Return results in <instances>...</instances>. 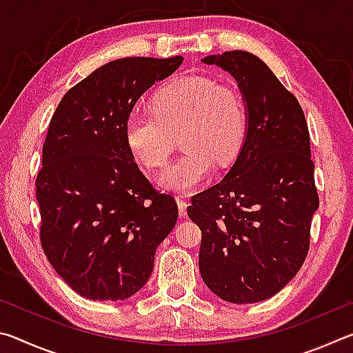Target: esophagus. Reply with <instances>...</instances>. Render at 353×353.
Wrapping results in <instances>:
<instances>
[{
	"label": "esophagus",
	"instance_id": "34e87169",
	"mask_svg": "<svg viewBox=\"0 0 353 353\" xmlns=\"http://www.w3.org/2000/svg\"><path fill=\"white\" fill-rule=\"evenodd\" d=\"M176 202H177V207H179V216L185 218L187 216V207H188V202L185 201L183 196H176Z\"/></svg>",
	"mask_w": 353,
	"mask_h": 353
}]
</instances>
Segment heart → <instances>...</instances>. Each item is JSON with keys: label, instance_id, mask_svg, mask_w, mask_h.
Returning <instances> with one entry per match:
<instances>
[{"label": "heart", "instance_id": "heart-1", "mask_svg": "<svg viewBox=\"0 0 353 353\" xmlns=\"http://www.w3.org/2000/svg\"><path fill=\"white\" fill-rule=\"evenodd\" d=\"M154 115L132 113L124 141L135 160L162 168L182 132L185 152L159 176L160 187L190 191L213 174L216 162L229 166L241 152L248 112L240 93L204 76L177 77L154 93Z\"/></svg>", "mask_w": 353, "mask_h": 353}]
</instances>
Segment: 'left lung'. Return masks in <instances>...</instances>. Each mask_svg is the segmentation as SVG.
<instances>
[{
    "instance_id": "obj_1",
    "label": "left lung",
    "mask_w": 353,
    "mask_h": 353,
    "mask_svg": "<svg viewBox=\"0 0 353 353\" xmlns=\"http://www.w3.org/2000/svg\"><path fill=\"white\" fill-rule=\"evenodd\" d=\"M238 83L248 132L219 183L193 196L188 216L202 232L199 271L232 303L272 297L301 270L319 207L302 107L270 67L246 51L201 59Z\"/></svg>"
}]
</instances>
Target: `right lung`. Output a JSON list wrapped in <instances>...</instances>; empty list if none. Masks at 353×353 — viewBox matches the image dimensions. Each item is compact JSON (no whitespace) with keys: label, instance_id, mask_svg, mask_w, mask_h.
I'll return each instance as SVG.
<instances>
[{"label":"right lung","instance_id":"1","mask_svg":"<svg viewBox=\"0 0 353 353\" xmlns=\"http://www.w3.org/2000/svg\"><path fill=\"white\" fill-rule=\"evenodd\" d=\"M182 62L117 59L70 88L51 118L35 181L41 248L65 283L92 301L140 291L176 225L174 198L143 176L124 123L141 94Z\"/></svg>","mask_w":353,"mask_h":353}]
</instances>
